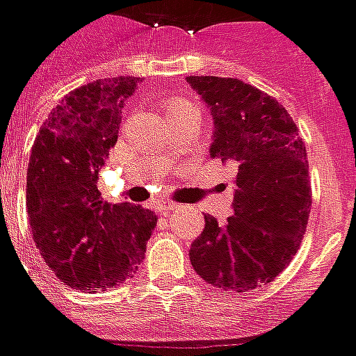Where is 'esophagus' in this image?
<instances>
[{
	"label": "esophagus",
	"mask_w": 356,
	"mask_h": 356,
	"mask_svg": "<svg viewBox=\"0 0 356 356\" xmlns=\"http://www.w3.org/2000/svg\"><path fill=\"white\" fill-rule=\"evenodd\" d=\"M178 208V204L172 202H158L156 204V211H158L159 216H169L170 211H175Z\"/></svg>",
	"instance_id": "1"
}]
</instances>
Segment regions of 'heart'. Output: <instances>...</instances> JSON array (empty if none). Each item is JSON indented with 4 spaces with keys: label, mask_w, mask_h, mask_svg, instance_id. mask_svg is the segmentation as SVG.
I'll return each mask as SVG.
<instances>
[{
    "label": "heart",
    "mask_w": 356,
    "mask_h": 356,
    "mask_svg": "<svg viewBox=\"0 0 356 356\" xmlns=\"http://www.w3.org/2000/svg\"><path fill=\"white\" fill-rule=\"evenodd\" d=\"M180 104H186V102H176V104H172V106H180ZM170 106V107H172Z\"/></svg>",
    "instance_id": "heart-1"
}]
</instances>
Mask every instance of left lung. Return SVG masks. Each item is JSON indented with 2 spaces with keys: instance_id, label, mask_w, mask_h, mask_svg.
<instances>
[{
  "instance_id": "1",
  "label": "left lung",
  "mask_w": 356,
  "mask_h": 356,
  "mask_svg": "<svg viewBox=\"0 0 356 356\" xmlns=\"http://www.w3.org/2000/svg\"><path fill=\"white\" fill-rule=\"evenodd\" d=\"M213 118L209 158L238 169L232 216H204L189 249L193 269L222 290L271 282L296 256L312 206L305 143L288 111L241 79L189 76Z\"/></svg>"
}]
</instances>
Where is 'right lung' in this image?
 <instances>
[{"mask_svg": "<svg viewBox=\"0 0 356 356\" xmlns=\"http://www.w3.org/2000/svg\"><path fill=\"white\" fill-rule=\"evenodd\" d=\"M137 83L139 78L120 76L72 90L33 143L27 169L33 239L49 269L76 290L126 282L145 260L158 222L150 209L106 202L96 186Z\"/></svg>", "mask_w": 356, "mask_h": 356, "instance_id": "right-lung-1", "label": "right lung"}]
</instances>
